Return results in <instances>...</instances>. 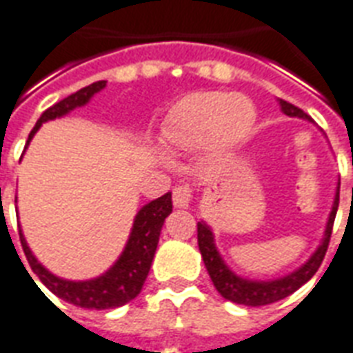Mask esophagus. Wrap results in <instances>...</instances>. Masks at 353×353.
Instances as JSON below:
<instances>
[{
	"mask_svg": "<svg viewBox=\"0 0 353 353\" xmlns=\"http://www.w3.org/2000/svg\"><path fill=\"white\" fill-rule=\"evenodd\" d=\"M172 201L177 209H188L190 201H192V187L188 183H181L174 188L172 192Z\"/></svg>",
	"mask_w": 353,
	"mask_h": 353,
	"instance_id": "obj_1",
	"label": "esophagus"
}]
</instances>
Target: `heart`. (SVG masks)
Returning a JSON list of instances; mask_svg holds the SVG:
<instances>
[{
    "mask_svg": "<svg viewBox=\"0 0 353 353\" xmlns=\"http://www.w3.org/2000/svg\"><path fill=\"white\" fill-rule=\"evenodd\" d=\"M255 122L257 111L246 96L198 90L168 111L161 139L170 150L194 152L207 146L212 157H225L248 141Z\"/></svg>",
    "mask_w": 353,
    "mask_h": 353,
    "instance_id": "heart-1",
    "label": "heart"
}]
</instances>
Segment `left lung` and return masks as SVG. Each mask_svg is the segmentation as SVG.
I'll return each instance as SVG.
<instances>
[{"instance_id": "obj_1", "label": "left lung", "mask_w": 353, "mask_h": 353, "mask_svg": "<svg viewBox=\"0 0 353 353\" xmlns=\"http://www.w3.org/2000/svg\"><path fill=\"white\" fill-rule=\"evenodd\" d=\"M279 107H281V111L287 117L302 118V120L313 122L311 117H307L302 109L287 103L283 99H279ZM339 188H341V179L337 181L332 211H330V216H327L326 230H324V236L320 241L319 248L314 250L311 257L302 266H298L292 272L285 274V276L276 279H248L242 278V276H236L230 266L225 265L224 257L220 255L219 248L214 244V233H212L211 225H207L203 220L198 222V246H200V254L203 257V263H205L207 272L211 276L212 285L216 287L220 294L233 303L259 307V305L279 302V300H283L289 294H292L294 290L300 289L303 283H307L309 279L316 274L319 266L322 265L324 255H326L330 236H332L333 222H335V214H337Z\"/></svg>"}]
</instances>
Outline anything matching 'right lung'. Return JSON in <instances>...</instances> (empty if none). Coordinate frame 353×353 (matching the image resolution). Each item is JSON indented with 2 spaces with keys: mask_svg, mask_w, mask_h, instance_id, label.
<instances>
[{
  "mask_svg": "<svg viewBox=\"0 0 353 353\" xmlns=\"http://www.w3.org/2000/svg\"><path fill=\"white\" fill-rule=\"evenodd\" d=\"M105 85H107V81H96V83L81 88V90H77V92L68 96V98L61 99L53 107H50L48 111L42 112V117L39 118V122L33 128V131L29 133L26 148L29 146V142L33 141V137L37 134L42 123L55 120V118L66 117L68 112H72L77 107L87 105L94 98V94L103 90ZM170 212V192L161 196L157 200L150 201L146 205H142L141 211L134 214L133 228H131L129 239L125 242V246H123L120 257L114 261V265L109 270H105L98 278L83 279V281L64 279L55 276V274H51L34 257L21 230L20 242L31 270L46 285V289L51 290L61 300L85 309H98V311H101V309H114L123 305V303L131 302L133 298L141 294L142 285L146 281L153 255H155V250H157L161 230H163L165 219Z\"/></svg>",
  "mask_w": 353,
  "mask_h": 353,
  "instance_id": "right-lung-1",
  "label": "right lung"
}]
</instances>
